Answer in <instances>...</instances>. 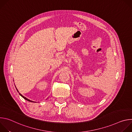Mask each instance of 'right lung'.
<instances>
[{"instance_id": "obj_1", "label": "right lung", "mask_w": 132, "mask_h": 132, "mask_svg": "<svg viewBox=\"0 0 132 132\" xmlns=\"http://www.w3.org/2000/svg\"><path fill=\"white\" fill-rule=\"evenodd\" d=\"M15 88H16V90H17V91H18V92H19V91L18 90V89H16V87H15ZM19 93V95L23 98H24L25 100H27V101H29V102H34V101H31V100H29V99H27V98H26L25 97H24L23 96H22V95H21V94L20 93Z\"/></svg>"}]
</instances>
